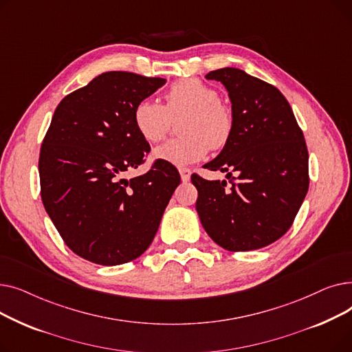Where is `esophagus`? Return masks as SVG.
<instances>
[{
	"label": "esophagus",
	"instance_id": "obj_1",
	"mask_svg": "<svg viewBox=\"0 0 352 352\" xmlns=\"http://www.w3.org/2000/svg\"><path fill=\"white\" fill-rule=\"evenodd\" d=\"M179 174H181L182 182L190 181V177H191V170L190 168H179Z\"/></svg>",
	"mask_w": 352,
	"mask_h": 352
}]
</instances>
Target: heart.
Here are the masks:
<instances>
[{"instance_id":"heart-1","label":"heart","mask_w":352,"mask_h":352,"mask_svg":"<svg viewBox=\"0 0 352 352\" xmlns=\"http://www.w3.org/2000/svg\"><path fill=\"white\" fill-rule=\"evenodd\" d=\"M186 117L179 125L184 135L154 151L160 161L177 166L197 162L210 150H221L231 138L234 118L219 102L217 89L197 78H182L165 92V105L151 100L140 101L133 113L137 133L146 142H158L168 133L173 120Z\"/></svg>"}]
</instances>
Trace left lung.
I'll return each instance as SVG.
<instances>
[{"instance_id":"obj_1","label":"left lung","mask_w":352,"mask_h":352,"mask_svg":"<svg viewBox=\"0 0 352 352\" xmlns=\"http://www.w3.org/2000/svg\"><path fill=\"white\" fill-rule=\"evenodd\" d=\"M206 78L227 88L234 128L223 151L204 168L238 177L228 190L226 179L191 175L201 224L228 251L267 247L291 228L308 191L304 134L274 85L230 67L211 71Z\"/></svg>"}]
</instances>
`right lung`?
Wrapping results in <instances>:
<instances>
[{"mask_svg":"<svg viewBox=\"0 0 352 352\" xmlns=\"http://www.w3.org/2000/svg\"><path fill=\"white\" fill-rule=\"evenodd\" d=\"M166 80L109 71L68 94L55 108L40 151L41 199L67 247L87 261L120 265L151 245L181 178L155 160L137 133L135 105Z\"/></svg>","mask_w":352,"mask_h":352,"instance_id":"add662e5","label":"right lung"}]
</instances>
